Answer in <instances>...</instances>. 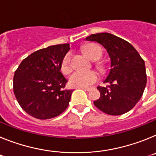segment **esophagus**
I'll return each instance as SVG.
<instances>
[{"mask_svg":"<svg viewBox=\"0 0 156 156\" xmlns=\"http://www.w3.org/2000/svg\"><path fill=\"white\" fill-rule=\"evenodd\" d=\"M80 89H82V90H85V91H90V90H91V88H87V87H80Z\"/></svg>","mask_w":156,"mask_h":156,"instance_id":"obj_1","label":"esophagus"}]
</instances>
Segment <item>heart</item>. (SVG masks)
<instances>
[{
    "mask_svg": "<svg viewBox=\"0 0 156 156\" xmlns=\"http://www.w3.org/2000/svg\"><path fill=\"white\" fill-rule=\"evenodd\" d=\"M83 51L86 55L91 60H98L101 56V49L99 46L90 44L83 48ZM72 53L68 52L65 55L62 60L60 69L63 73H69L72 69L71 64ZM99 76L97 72L94 70L90 71H80L76 70L70 75L69 78V84L73 87H88L97 82Z\"/></svg>",
    "mask_w": 156,
    "mask_h": 156,
    "instance_id": "b5f03b06",
    "label": "heart"
}]
</instances>
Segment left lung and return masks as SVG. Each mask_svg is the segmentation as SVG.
I'll use <instances>...</instances> for the list:
<instances>
[{
	"instance_id": "8db88e82",
	"label": "left lung",
	"mask_w": 156,
	"mask_h": 156,
	"mask_svg": "<svg viewBox=\"0 0 156 156\" xmlns=\"http://www.w3.org/2000/svg\"><path fill=\"white\" fill-rule=\"evenodd\" d=\"M85 40L102 45L111 61L109 73L104 80L109 85L98 87L100 98L94 104L108 115L126 113L134 107L144 93L147 83L144 61L129 42L113 34H91Z\"/></svg>"
}]
</instances>
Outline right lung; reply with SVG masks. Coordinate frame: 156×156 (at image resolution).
Returning a JSON list of instances; mask_svg holds the SVG:
<instances>
[{
	"mask_svg": "<svg viewBox=\"0 0 156 156\" xmlns=\"http://www.w3.org/2000/svg\"><path fill=\"white\" fill-rule=\"evenodd\" d=\"M69 44L49 46L23 60L13 78V90L19 105L39 119H51L67 108L73 90H66L67 80L60 70Z\"/></svg>",
	"mask_w": 156,
	"mask_h": 156,
	"instance_id": "obj_1",
	"label": "right lung"
}]
</instances>
